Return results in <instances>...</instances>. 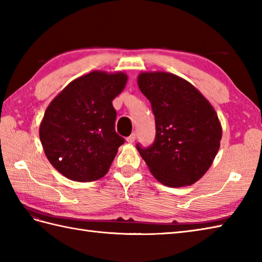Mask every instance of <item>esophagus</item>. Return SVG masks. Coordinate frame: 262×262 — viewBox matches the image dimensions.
Listing matches in <instances>:
<instances>
[{
	"label": "esophagus",
	"instance_id": "obj_1",
	"mask_svg": "<svg viewBox=\"0 0 262 262\" xmlns=\"http://www.w3.org/2000/svg\"><path fill=\"white\" fill-rule=\"evenodd\" d=\"M135 140H136V134L135 133H133L132 135H129L128 136L127 138H126V141H127V143H129V144H132V143H134L135 142Z\"/></svg>",
	"mask_w": 262,
	"mask_h": 262
}]
</instances>
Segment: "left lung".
<instances>
[{
    "label": "left lung",
    "mask_w": 262,
    "mask_h": 262,
    "mask_svg": "<svg viewBox=\"0 0 262 262\" xmlns=\"http://www.w3.org/2000/svg\"><path fill=\"white\" fill-rule=\"evenodd\" d=\"M137 84L155 117L154 143L136 145L151 173L172 188L197 182L221 145L222 125L213 105L190 82L168 72H142Z\"/></svg>",
    "instance_id": "obj_1"
}]
</instances>
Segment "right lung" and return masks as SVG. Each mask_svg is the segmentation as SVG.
Segmentation results:
<instances>
[{"mask_svg":"<svg viewBox=\"0 0 262 262\" xmlns=\"http://www.w3.org/2000/svg\"><path fill=\"white\" fill-rule=\"evenodd\" d=\"M122 72L92 71L69 83L47 107L39 137L49 162L73 181L107 174L124 138L115 130L113 100L126 86Z\"/></svg>","mask_w":262,"mask_h":262,"instance_id":"right-lung-1","label":"right lung"}]
</instances>
